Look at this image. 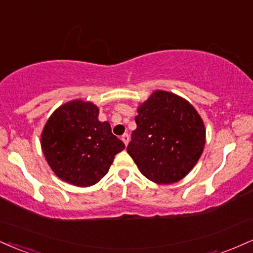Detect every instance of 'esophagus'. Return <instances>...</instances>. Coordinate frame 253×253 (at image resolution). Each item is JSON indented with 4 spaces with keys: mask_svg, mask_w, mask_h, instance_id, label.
Wrapping results in <instances>:
<instances>
[{
    "mask_svg": "<svg viewBox=\"0 0 253 253\" xmlns=\"http://www.w3.org/2000/svg\"><path fill=\"white\" fill-rule=\"evenodd\" d=\"M121 140H123L124 144L127 146V145H128V141H129V135L126 133V134H124L123 136H121Z\"/></svg>",
    "mask_w": 253,
    "mask_h": 253,
    "instance_id": "esophagus-1",
    "label": "esophagus"
}]
</instances>
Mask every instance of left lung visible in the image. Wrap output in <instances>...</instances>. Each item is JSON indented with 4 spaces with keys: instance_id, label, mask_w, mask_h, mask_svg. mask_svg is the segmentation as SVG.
<instances>
[{
    "instance_id": "1",
    "label": "left lung",
    "mask_w": 253,
    "mask_h": 253,
    "mask_svg": "<svg viewBox=\"0 0 253 253\" xmlns=\"http://www.w3.org/2000/svg\"><path fill=\"white\" fill-rule=\"evenodd\" d=\"M127 152L140 172L157 184H173L196 166L205 146L203 119L176 94L156 90L138 107Z\"/></svg>"
}]
</instances>
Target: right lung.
<instances>
[{
	"mask_svg": "<svg viewBox=\"0 0 253 253\" xmlns=\"http://www.w3.org/2000/svg\"><path fill=\"white\" fill-rule=\"evenodd\" d=\"M99 108L89 101L73 100L50 115L41 134L48 165L61 180L87 187L107 174L115 154L125 144L99 121Z\"/></svg>",
	"mask_w": 253,
	"mask_h": 253,
	"instance_id": "1",
	"label": "right lung"
}]
</instances>
